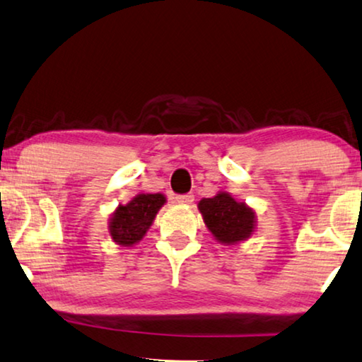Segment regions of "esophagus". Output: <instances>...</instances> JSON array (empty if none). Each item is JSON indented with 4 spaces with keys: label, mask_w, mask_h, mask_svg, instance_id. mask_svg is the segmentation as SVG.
<instances>
[{
    "label": "esophagus",
    "mask_w": 362,
    "mask_h": 362,
    "mask_svg": "<svg viewBox=\"0 0 362 362\" xmlns=\"http://www.w3.org/2000/svg\"><path fill=\"white\" fill-rule=\"evenodd\" d=\"M176 202L180 204H191L194 201V194L192 192H187V194H180V196L175 197Z\"/></svg>",
    "instance_id": "1"
}]
</instances>
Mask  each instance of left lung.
<instances>
[{
  "mask_svg": "<svg viewBox=\"0 0 362 362\" xmlns=\"http://www.w3.org/2000/svg\"><path fill=\"white\" fill-rule=\"evenodd\" d=\"M199 211L207 228L222 243L242 242L255 230V212L227 192L202 199L199 202Z\"/></svg>",
  "mask_w": 362,
  "mask_h": 362,
  "instance_id": "obj_1",
  "label": "left lung"
}]
</instances>
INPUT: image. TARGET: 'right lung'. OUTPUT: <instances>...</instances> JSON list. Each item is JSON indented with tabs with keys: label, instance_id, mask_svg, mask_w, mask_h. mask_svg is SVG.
<instances>
[{
	"label": "right lung",
	"instance_id": "1",
	"mask_svg": "<svg viewBox=\"0 0 362 362\" xmlns=\"http://www.w3.org/2000/svg\"><path fill=\"white\" fill-rule=\"evenodd\" d=\"M165 201V196L160 192L139 194L129 204L119 206L109 222V232L114 242L132 246L142 240Z\"/></svg>",
	"mask_w": 362,
	"mask_h": 362
}]
</instances>
